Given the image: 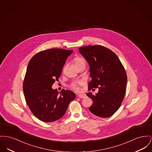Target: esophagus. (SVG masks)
I'll use <instances>...</instances> for the list:
<instances>
[{
  "label": "esophagus",
  "instance_id": "esophagus-1",
  "mask_svg": "<svg viewBox=\"0 0 152 152\" xmlns=\"http://www.w3.org/2000/svg\"><path fill=\"white\" fill-rule=\"evenodd\" d=\"M77 96L80 98H85L86 97V94H77Z\"/></svg>",
  "mask_w": 152,
  "mask_h": 152
}]
</instances>
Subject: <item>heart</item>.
Masks as SVG:
<instances>
[{
    "mask_svg": "<svg viewBox=\"0 0 152 152\" xmlns=\"http://www.w3.org/2000/svg\"><path fill=\"white\" fill-rule=\"evenodd\" d=\"M82 61H83V60L81 59L80 58H76L75 59V64L79 63V62ZM71 87L73 89H75V90H77V91L79 90V87L78 84H73L72 85Z\"/></svg>",
    "mask_w": 152,
    "mask_h": 152,
    "instance_id": "1",
    "label": "heart"
}]
</instances>
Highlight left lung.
<instances>
[{
    "label": "left lung",
    "mask_w": 152,
    "mask_h": 152,
    "mask_svg": "<svg viewBox=\"0 0 152 152\" xmlns=\"http://www.w3.org/2000/svg\"><path fill=\"white\" fill-rule=\"evenodd\" d=\"M79 51L89 64L91 80L88 89H99L95 95L87 94L93 102L89 110L96 116L110 117L119 109L125 97L127 80L125 68L116 54L106 47L87 46Z\"/></svg>",
    "instance_id": "left-lung-1"
}]
</instances>
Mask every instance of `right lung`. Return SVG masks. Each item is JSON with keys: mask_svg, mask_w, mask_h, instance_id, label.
Here are the masks:
<instances>
[{"mask_svg": "<svg viewBox=\"0 0 152 152\" xmlns=\"http://www.w3.org/2000/svg\"><path fill=\"white\" fill-rule=\"evenodd\" d=\"M73 50L50 49L35 54L30 60L23 84L27 104L34 115L44 122L58 120L76 97L70 90L58 93L52 88Z\"/></svg>", "mask_w": 152, "mask_h": 152, "instance_id": "1", "label": "right lung"}]
</instances>
